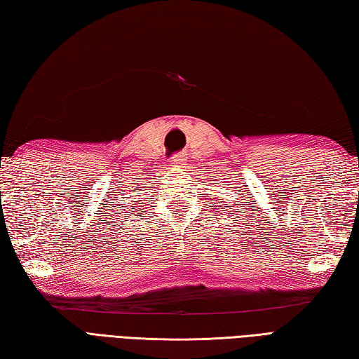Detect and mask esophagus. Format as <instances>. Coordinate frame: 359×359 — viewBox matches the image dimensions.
<instances>
[{
    "label": "esophagus",
    "mask_w": 359,
    "mask_h": 359,
    "mask_svg": "<svg viewBox=\"0 0 359 359\" xmlns=\"http://www.w3.org/2000/svg\"><path fill=\"white\" fill-rule=\"evenodd\" d=\"M183 159H185V157H183V154H176V156H172V157H171V161H170V166H176V165H179L180 162H183Z\"/></svg>",
    "instance_id": "obj_1"
}]
</instances>
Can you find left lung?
I'll use <instances>...</instances> for the list:
<instances>
[{
	"instance_id": "8db88e82",
	"label": "left lung",
	"mask_w": 359,
	"mask_h": 359,
	"mask_svg": "<svg viewBox=\"0 0 359 359\" xmlns=\"http://www.w3.org/2000/svg\"><path fill=\"white\" fill-rule=\"evenodd\" d=\"M220 200H222V198H220ZM212 202H214V200H212ZM237 219H238V217H237Z\"/></svg>"
}]
</instances>
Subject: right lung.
Instances as JSON below:
<instances>
[{
    "mask_svg": "<svg viewBox=\"0 0 359 359\" xmlns=\"http://www.w3.org/2000/svg\"><path fill=\"white\" fill-rule=\"evenodd\" d=\"M133 210H135V208H133Z\"/></svg>",
    "mask_w": 359,
    "mask_h": 359,
    "instance_id": "obj_1",
    "label": "right lung"
}]
</instances>
